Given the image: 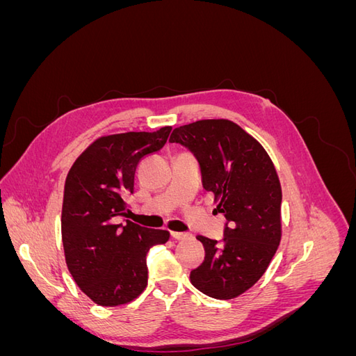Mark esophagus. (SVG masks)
<instances>
[{
    "label": "esophagus",
    "mask_w": 356,
    "mask_h": 356,
    "mask_svg": "<svg viewBox=\"0 0 356 356\" xmlns=\"http://www.w3.org/2000/svg\"><path fill=\"white\" fill-rule=\"evenodd\" d=\"M170 236H172V238H174V239H177V241H184V239L188 238L187 233H179V232H172Z\"/></svg>",
    "instance_id": "34e87169"
}]
</instances>
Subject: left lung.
Instances as JSON below:
<instances>
[{"mask_svg":"<svg viewBox=\"0 0 356 356\" xmlns=\"http://www.w3.org/2000/svg\"><path fill=\"white\" fill-rule=\"evenodd\" d=\"M169 143L196 156L203 188L227 220L222 242L197 236L204 260L190 281L203 294L230 300L260 279L281 242L282 190L272 159L241 126L217 118L174 129Z\"/></svg>","mask_w":356,"mask_h":356,"instance_id":"8db88e82","label":"left lung"}]
</instances>
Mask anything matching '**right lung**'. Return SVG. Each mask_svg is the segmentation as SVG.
<instances>
[{"label": "right lung", "mask_w": 356, "mask_h": 356, "mask_svg": "<svg viewBox=\"0 0 356 356\" xmlns=\"http://www.w3.org/2000/svg\"><path fill=\"white\" fill-rule=\"evenodd\" d=\"M172 131L101 136L71 166L63 188L62 243L72 279L96 305H127L148 282L149 248L166 243L169 232L120 222L129 211L139 161L163 147Z\"/></svg>", "instance_id": "1"}]
</instances>
